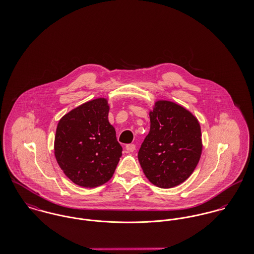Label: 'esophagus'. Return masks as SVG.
<instances>
[{"instance_id":"obj_1","label":"esophagus","mask_w":254,"mask_h":254,"mask_svg":"<svg viewBox=\"0 0 254 254\" xmlns=\"http://www.w3.org/2000/svg\"><path fill=\"white\" fill-rule=\"evenodd\" d=\"M125 148H126V150H127L128 152H133V151L136 149V145H134V144H129V145H126Z\"/></svg>"}]
</instances>
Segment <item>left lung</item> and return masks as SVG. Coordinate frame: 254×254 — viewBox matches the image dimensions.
<instances>
[{
  "instance_id": "8db88e82",
  "label": "left lung",
  "mask_w": 254,
  "mask_h": 254,
  "mask_svg": "<svg viewBox=\"0 0 254 254\" xmlns=\"http://www.w3.org/2000/svg\"><path fill=\"white\" fill-rule=\"evenodd\" d=\"M150 129L138 152L148 181L170 189L186 181L195 169L202 150L198 120L188 109L157 101L149 111Z\"/></svg>"
}]
</instances>
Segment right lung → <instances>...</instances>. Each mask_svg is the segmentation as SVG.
Instances as JSON below:
<instances>
[{
	"mask_svg": "<svg viewBox=\"0 0 254 254\" xmlns=\"http://www.w3.org/2000/svg\"><path fill=\"white\" fill-rule=\"evenodd\" d=\"M109 111L108 100L99 98L59 121L55 156L64 173L78 186L95 188L109 181L122 155Z\"/></svg>",
	"mask_w": 254,
	"mask_h": 254,
	"instance_id": "1",
	"label": "right lung"
}]
</instances>
